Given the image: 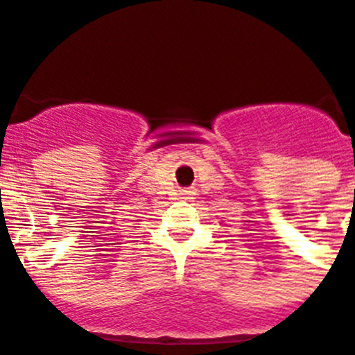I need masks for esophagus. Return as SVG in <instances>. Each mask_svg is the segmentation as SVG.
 Listing matches in <instances>:
<instances>
[{
	"instance_id": "esophagus-1",
	"label": "esophagus",
	"mask_w": 355,
	"mask_h": 355,
	"mask_svg": "<svg viewBox=\"0 0 355 355\" xmlns=\"http://www.w3.org/2000/svg\"><path fill=\"white\" fill-rule=\"evenodd\" d=\"M181 194H183V198H192V196H194V191L187 189V191H181Z\"/></svg>"
}]
</instances>
